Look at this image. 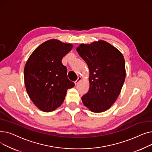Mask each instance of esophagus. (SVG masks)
<instances>
[{
    "mask_svg": "<svg viewBox=\"0 0 152 152\" xmlns=\"http://www.w3.org/2000/svg\"><path fill=\"white\" fill-rule=\"evenodd\" d=\"M81 80H82V78H81V77H77V80L75 82V85L78 84V83H79V82H80Z\"/></svg>",
    "mask_w": 152,
    "mask_h": 152,
    "instance_id": "esophagus-1",
    "label": "esophagus"
}]
</instances>
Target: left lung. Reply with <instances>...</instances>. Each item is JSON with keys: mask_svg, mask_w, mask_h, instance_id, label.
<instances>
[{"mask_svg": "<svg viewBox=\"0 0 152 152\" xmlns=\"http://www.w3.org/2000/svg\"><path fill=\"white\" fill-rule=\"evenodd\" d=\"M76 50L90 72L89 90L82 97V102L93 112L104 111L115 102L123 86L126 77L123 55L103 41L81 44Z\"/></svg>", "mask_w": 152, "mask_h": 152, "instance_id": "left-lung-1", "label": "left lung"}]
</instances>
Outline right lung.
I'll list each match as a JSON object with an SVG mask.
<instances>
[{"label":"right lung","mask_w":152,"mask_h":152,"mask_svg":"<svg viewBox=\"0 0 152 152\" xmlns=\"http://www.w3.org/2000/svg\"><path fill=\"white\" fill-rule=\"evenodd\" d=\"M72 47L70 44L49 40L36 48L26 63L24 77L26 91L35 105L45 112L59 107L67 90L75 86L61 63Z\"/></svg>","instance_id":"obj_1"}]
</instances>
